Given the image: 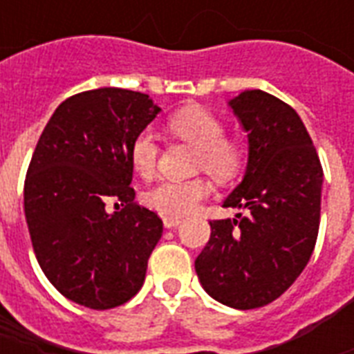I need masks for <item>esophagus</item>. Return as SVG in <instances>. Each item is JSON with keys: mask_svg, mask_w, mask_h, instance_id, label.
Masks as SVG:
<instances>
[{"mask_svg": "<svg viewBox=\"0 0 354 354\" xmlns=\"http://www.w3.org/2000/svg\"><path fill=\"white\" fill-rule=\"evenodd\" d=\"M182 224V221L180 218H174V216H165L163 218V226L167 227V230H172V227H176Z\"/></svg>", "mask_w": 354, "mask_h": 354, "instance_id": "obj_1", "label": "esophagus"}]
</instances>
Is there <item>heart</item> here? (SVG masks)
I'll use <instances>...</instances> for the list:
<instances>
[{"label":"heart","mask_w":354,"mask_h":354,"mask_svg":"<svg viewBox=\"0 0 354 354\" xmlns=\"http://www.w3.org/2000/svg\"><path fill=\"white\" fill-rule=\"evenodd\" d=\"M172 138L194 147V171H205L215 182L227 183L239 178L246 167L248 150L242 139L227 136L226 124L205 108H183L167 121ZM130 165L141 178L156 172L160 143L150 130L139 132L130 143ZM209 194V183L204 178L193 180H161L143 193L149 209L163 216H183Z\"/></svg>","instance_id":"obj_1"}]
</instances>
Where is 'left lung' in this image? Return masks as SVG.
<instances>
[{
  "instance_id": "8db88e82",
  "label": "left lung",
  "mask_w": 354,
  "mask_h": 354,
  "mask_svg": "<svg viewBox=\"0 0 354 354\" xmlns=\"http://www.w3.org/2000/svg\"><path fill=\"white\" fill-rule=\"evenodd\" d=\"M248 132V165L224 207L244 211L211 221L194 268L204 290L227 307L259 308L299 277L316 246L324 169L296 110L261 90L227 102Z\"/></svg>"
}]
</instances>
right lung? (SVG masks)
<instances>
[{"label":"right lung","mask_w":354,"mask_h":354,"mask_svg":"<svg viewBox=\"0 0 354 354\" xmlns=\"http://www.w3.org/2000/svg\"><path fill=\"white\" fill-rule=\"evenodd\" d=\"M160 110L139 91H82L55 110L38 139L24 187L30 242L51 285L79 305L119 307L143 286L163 222L133 202L128 152ZM110 199L122 209L108 214Z\"/></svg>","instance_id":"add662e5"}]
</instances>
